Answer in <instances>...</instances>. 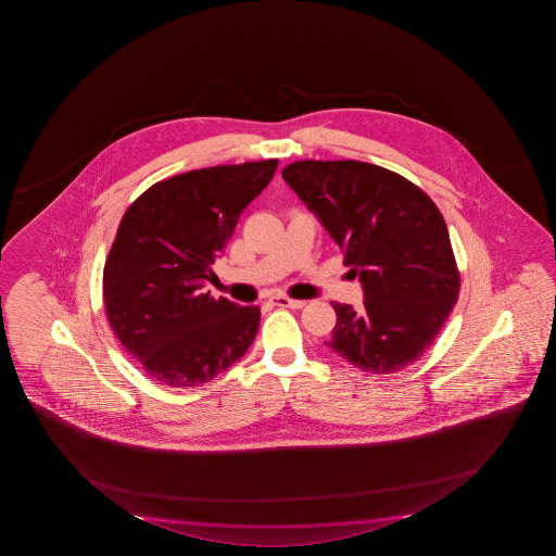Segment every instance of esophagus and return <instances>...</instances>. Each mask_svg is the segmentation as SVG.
<instances>
[{
  "mask_svg": "<svg viewBox=\"0 0 556 556\" xmlns=\"http://www.w3.org/2000/svg\"><path fill=\"white\" fill-rule=\"evenodd\" d=\"M270 302L274 305H278V307H290V309H302V307H305V302H302V300H290L286 295H274V298H270Z\"/></svg>",
  "mask_w": 556,
  "mask_h": 556,
  "instance_id": "1",
  "label": "esophagus"
}]
</instances>
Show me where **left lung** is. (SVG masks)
<instances>
[{"label": "left lung", "instance_id": "1", "mask_svg": "<svg viewBox=\"0 0 556 556\" xmlns=\"http://www.w3.org/2000/svg\"><path fill=\"white\" fill-rule=\"evenodd\" d=\"M358 276L364 307L332 303L325 342L352 366L393 374L430 349L459 295L447 226L410 180L364 161H295L282 170Z\"/></svg>", "mask_w": 556, "mask_h": 556}]
</instances>
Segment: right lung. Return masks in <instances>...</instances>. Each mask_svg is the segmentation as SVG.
<instances>
[{
  "label": "right lung",
  "instance_id": "right-lung-1",
  "mask_svg": "<svg viewBox=\"0 0 556 556\" xmlns=\"http://www.w3.org/2000/svg\"><path fill=\"white\" fill-rule=\"evenodd\" d=\"M276 167L278 160L189 170L126 210L104 264V309L116 339L161 386H202L253 344L261 309L202 288Z\"/></svg>",
  "mask_w": 556,
  "mask_h": 556
}]
</instances>
